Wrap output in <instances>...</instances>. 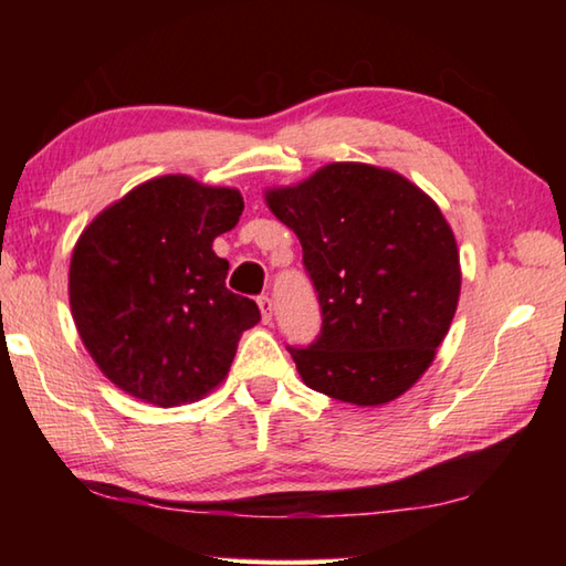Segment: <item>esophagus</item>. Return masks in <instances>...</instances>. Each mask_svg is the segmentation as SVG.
<instances>
[{"instance_id": "1", "label": "esophagus", "mask_w": 566, "mask_h": 566, "mask_svg": "<svg viewBox=\"0 0 566 566\" xmlns=\"http://www.w3.org/2000/svg\"><path fill=\"white\" fill-rule=\"evenodd\" d=\"M256 304H260V312H262V319L270 324L272 322V312H274V304H272V300L266 294H262L260 300H256Z\"/></svg>"}]
</instances>
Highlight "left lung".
I'll return each mask as SVG.
<instances>
[{"mask_svg":"<svg viewBox=\"0 0 566 566\" xmlns=\"http://www.w3.org/2000/svg\"><path fill=\"white\" fill-rule=\"evenodd\" d=\"M264 202L300 237L322 306L317 342L290 347L304 385L357 407L405 395L432 367L462 290L442 209L399 171L361 161H332Z\"/></svg>","mask_w":566,"mask_h":566,"instance_id":"obj_1","label":"left lung"}]
</instances>
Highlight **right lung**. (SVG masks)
<instances>
[{"instance_id":"right-lung-1","label":"right lung","mask_w":566,"mask_h":566,"mask_svg":"<svg viewBox=\"0 0 566 566\" xmlns=\"http://www.w3.org/2000/svg\"><path fill=\"white\" fill-rule=\"evenodd\" d=\"M234 187L165 175L134 187L84 227L70 306L112 385L155 407L199 401L222 385L260 306L227 290L214 239L242 217Z\"/></svg>"}]
</instances>
